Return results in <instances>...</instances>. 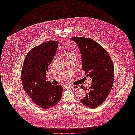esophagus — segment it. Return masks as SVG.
Listing matches in <instances>:
<instances>
[{
    "instance_id": "esophagus-1",
    "label": "esophagus",
    "mask_w": 135,
    "mask_h": 135,
    "mask_svg": "<svg viewBox=\"0 0 135 135\" xmlns=\"http://www.w3.org/2000/svg\"><path fill=\"white\" fill-rule=\"evenodd\" d=\"M71 88L73 90H77L79 89V86L77 85H72L71 86Z\"/></svg>"
}]
</instances>
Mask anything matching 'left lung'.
Segmentation results:
<instances>
[{
	"label": "left lung",
	"mask_w": 135,
	"mask_h": 135,
	"mask_svg": "<svg viewBox=\"0 0 135 135\" xmlns=\"http://www.w3.org/2000/svg\"><path fill=\"white\" fill-rule=\"evenodd\" d=\"M77 45L82 62V69L86 77L92 78L86 97L80 100L87 107L94 108L100 106L107 98L114 81V67L110 56L102 46L91 38L74 37L70 38Z\"/></svg>",
	"instance_id": "1"
}]
</instances>
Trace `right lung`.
I'll use <instances>...</instances> for the list:
<instances>
[{"label": "right lung", "mask_w": 135, "mask_h": 135, "mask_svg": "<svg viewBox=\"0 0 135 135\" xmlns=\"http://www.w3.org/2000/svg\"><path fill=\"white\" fill-rule=\"evenodd\" d=\"M59 42L50 40L37 46L27 54L23 63L21 79L27 95L39 107L47 109L60 101L63 89L46 81L48 66L54 58Z\"/></svg>", "instance_id": "obj_1"}]
</instances>
